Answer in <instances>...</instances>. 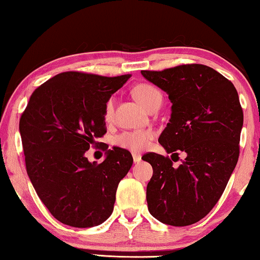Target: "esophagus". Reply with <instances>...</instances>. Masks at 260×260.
Instances as JSON below:
<instances>
[{"instance_id":"34e87169","label":"esophagus","mask_w":260,"mask_h":260,"mask_svg":"<svg viewBox=\"0 0 260 260\" xmlns=\"http://www.w3.org/2000/svg\"><path fill=\"white\" fill-rule=\"evenodd\" d=\"M133 160H134V162H139L141 160V154L140 153H133Z\"/></svg>"}]
</instances>
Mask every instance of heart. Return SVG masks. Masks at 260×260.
Masks as SVG:
<instances>
[{"instance_id":"heart-1","label":"heart","mask_w":260,"mask_h":260,"mask_svg":"<svg viewBox=\"0 0 260 260\" xmlns=\"http://www.w3.org/2000/svg\"><path fill=\"white\" fill-rule=\"evenodd\" d=\"M134 98L147 109L148 112L156 111L162 104V93L155 86L149 83H140L132 90ZM114 114V99L109 98L105 104L104 118L106 121H111ZM154 138L151 129L144 131H125L115 137V144L119 147L128 149L132 152H141L147 147L149 141Z\"/></svg>"}]
</instances>
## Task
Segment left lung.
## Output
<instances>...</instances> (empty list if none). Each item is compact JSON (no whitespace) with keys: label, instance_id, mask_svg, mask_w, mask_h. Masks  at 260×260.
Returning a JSON list of instances; mask_svg holds the SVG:
<instances>
[{"label":"left lung","instance_id":"8db88e82","mask_svg":"<svg viewBox=\"0 0 260 260\" xmlns=\"http://www.w3.org/2000/svg\"><path fill=\"white\" fill-rule=\"evenodd\" d=\"M141 74L165 90L172 102L160 145L178 159L179 152L186 153L179 166L156 153L142 156L153 167L146 189L148 211L164 224L192 225L218 203L238 161L244 121L238 92L230 80L204 64Z\"/></svg>","mask_w":260,"mask_h":260}]
</instances>
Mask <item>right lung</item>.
Masks as SVG:
<instances>
[{
    "mask_svg": "<svg viewBox=\"0 0 260 260\" xmlns=\"http://www.w3.org/2000/svg\"><path fill=\"white\" fill-rule=\"evenodd\" d=\"M131 74L60 73L32 92L20 119L28 177L53 217L73 228L100 225L112 214L115 193L133 164L127 149L113 147L101 164L84 153L107 132L106 101Z\"/></svg>",
    "mask_w": 260,
    "mask_h": 260,
    "instance_id": "right-lung-1",
    "label": "right lung"
}]
</instances>
